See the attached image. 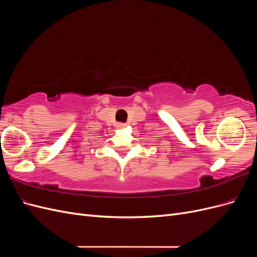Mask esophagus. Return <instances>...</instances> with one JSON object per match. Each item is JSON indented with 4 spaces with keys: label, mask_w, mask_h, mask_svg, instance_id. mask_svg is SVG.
I'll use <instances>...</instances> for the list:
<instances>
[{
    "label": "esophagus",
    "mask_w": 257,
    "mask_h": 257,
    "mask_svg": "<svg viewBox=\"0 0 257 257\" xmlns=\"http://www.w3.org/2000/svg\"><path fill=\"white\" fill-rule=\"evenodd\" d=\"M116 127H118V128L125 127V123H118V125H116Z\"/></svg>",
    "instance_id": "1"
}]
</instances>
